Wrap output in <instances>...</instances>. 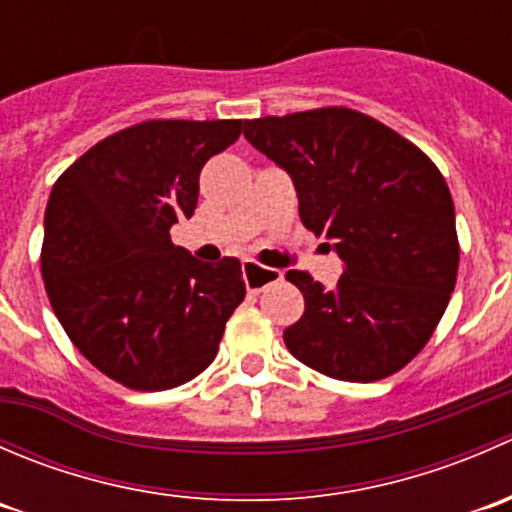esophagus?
I'll list each match as a JSON object with an SVG mask.
<instances>
[{"label":"esophagus","instance_id":"1","mask_svg":"<svg viewBox=\"0 0 512 512\" xmlns=\"http://www.w3.org/2000/svg\"><path fill=\"white\" fill-rule=\"evenodd\" d=\"M242 277H245V285L250 292H262V289L272 285V282H280L282 272L270 270V267H262L252 260H245L242 262Z\"/></svg>","mask_w":512,"mask_h":512}]
</instances>
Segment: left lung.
Returning <instances> with one entry per match:
<instances>
[{"mask_svg":"<svg viewBox=\"0 0 512 512\" xmlns=\"http://www.w3.org/2000/svg\"><path fill=\"white\" fill-rule=\"evenodd\" d=\"M245 138L287 170L304 227L344 262L334 289L287 272L304 294V314L285 329L289 352L342 381L404 369L456 287V210L443 175L414 143L352 108L255 118Z\"/></svg>","mask_w":512,"mask_h":512,"instance_id":"left-lung-1","label":"left lung"}]
</instances>
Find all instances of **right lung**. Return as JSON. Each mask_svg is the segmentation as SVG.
<instances>
[{
  "instance_id": "add662e5",
  "label": "right lung",
  "mask_w": 512,
  "mask_h": 512,
  "mask_svg": "<svg viewBox=\"0 0 512 512\" xmlns=\"http://www.w3.org/2000/svg\"><path fill=\"white\" fill-rule=\"evenodd\" d=\"M242 121H146L76 160L49 195L41 275L54 314L98 371L138 391L195 379L245 299L240 260L200 262L170 227Z\"/></svg>"
}]
</instances>
